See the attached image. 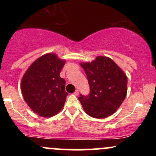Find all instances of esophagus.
I'll return each mask as SVG.
<instances>
[{"label":"esophagus","instance_id":"1","mask_svg":"<svg viewBox=\"0 0 156 156\" xmlns=\"http://www.w3.org/2000/svg\"><path fill=\"white\" fill-rule=\"evenodd\" d=\"M74 94L75 95H76V96H78V94H79V91L78 90V89H77V90H76L75 91V92H74Z\"/></svg>","mask_w":156,"mask_h":156}]
</instances>
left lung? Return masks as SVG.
<instances>
[{
  "label": "left lung",
  "instance_id": "1",
  "mask_svg": "<svg viewBox=\"0 0 156 156\" xmlns=\"http://www.w3.org/2000/svg\"><path fill=\"white\" fill-rule=\"evenodd\" d=\"M88 79L90 93L78 98L90 117L103 119L112 115L127 94L128 78L122 69L108 57L98 56L92 62L80 64Z\"/></svg>",
  "mask_w": 156,
  "mask_h": 156
}]
</instances>
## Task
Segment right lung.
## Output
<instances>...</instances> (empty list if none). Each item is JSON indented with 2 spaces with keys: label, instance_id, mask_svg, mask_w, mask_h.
I'll return each instance as SVG.
<instances>
[{
  "label": "right lung",
  "instance_id": "right-lung-1",
  "mask_svg": "<svg viewBox=\"0 0 156 156\" xmlns=\"http://www.w3.org/2000/svg\"><path fill=\"white\" fill-rule=\"evenodd\" d=\"M65 61L55 53L42 55L27 69L20 88L25 101L41 117H51L63 108L67 92L60 72Z\"/></svg>",
  "mask_w": 156,
  "mask_h": 156
}]
</instances>
